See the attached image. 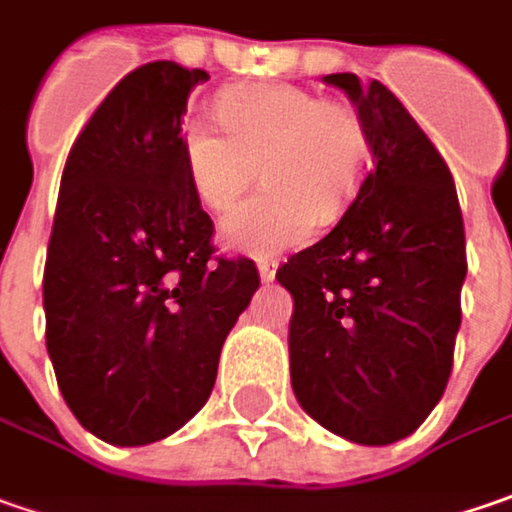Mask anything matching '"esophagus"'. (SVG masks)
Wrapping results in <instances>:
<instances>
[{
    "label": "esophagus",
    "instance_id": "34e87169",
    "mask_svg": "<svg viewBox=\"0 0 512 512\" xmlns=\"http://www.w3.org/2000/svg\"><path fill=\"white\" fill-rule=\"evenodd\" d=\"M257 275H260L263 283H272L275 275H278V263H275V260H260V263H257Z\"/></svg>",
    "mask_w": 512,
    "mask_h": 512
}]
</instances>
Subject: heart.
Wrapping results in <instances>:
<instances>
[{"mask_svg":"<svg viewBox=\"0 0 512 512\" xmlns=\"http://www.w3.org/2000/svg\"><path fill=\"white\" fill-rule=\"evenodd\" d=\"M226 134L191 128L183 143L191 189L212 212H226L252 186L257 166L269 189L234 209L220 240L249 257L303 246L335 223L358 189L367 137L358 114L283 82L226 91L217 102Z\"/></svg>","mask_w":512,"mask_h":512,"instance_id":"heart-1","label":"heart"}]
</instances>
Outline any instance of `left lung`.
<instances>
[{"label": "left lung", "mask_w": 512, "mask_h": 512, "mask_svg": "<svg viewBox=\"0 0 512 512\" xmlns=\"http://www.w3.org/2000/svg\"><path fill=\"white\" fill-rule=\"evenodd\" d=\"M364 125L372 168L338 226L278 269L292 295L289 372L329 433L384 447L441 401L461 326L464 220L453 174L378 79L329 74Z\"/></svg>", "instance_id": "left-lung-1"}]
</instances>
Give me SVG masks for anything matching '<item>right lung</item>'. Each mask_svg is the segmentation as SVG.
Here are the masks:
<instances>
[{
	"mask_svg": "<svg viewBox=\"0 0 512 512\" xmlns=\"http://www.w3.org/2000/svg\"><path fill=\"white\" fill-rule=\"evenodd\" d=\"M206 79L166 59L131 71L62 171L45 344L65 404L114 447L160 441L200 412L260 286L249 257H212V217L186 171L183 114Z\"/></svg>",
	"mask_w": 512,
	"mask_h": 512,
	"instance_id": "obj_1",
	"label": "right lung"
}]
</instances>
